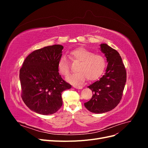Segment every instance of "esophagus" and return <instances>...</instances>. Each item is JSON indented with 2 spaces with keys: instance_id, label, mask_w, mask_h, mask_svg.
<instances>
[{
  "instance_id": "1",
  "label": "esophagus",
  "mask_w": 148,
  "mask_h": 148,
  "mask_svg": "<svg viewBox=\"0 0 148 148\" xmlns=\"http://www.w3.org/2000/svg\"><path fill=\"white\" fill-rule=\"evenodd\" d=\"M73 88H76V89H83V86H77V85H73Z\"/></svg>"
}]
</instances>
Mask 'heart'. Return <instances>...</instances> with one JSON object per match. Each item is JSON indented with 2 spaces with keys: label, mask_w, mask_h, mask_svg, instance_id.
Wrapping results in <instances>:
<instances>
[{
  "label": "heart",
  "mask_w": 148,
  "mask_h": 148,
  "mask_svg": "<svg viewBox=\"0 0 148 148\" xmlns=\"http://www.w3.org/2000/svg\"><path fill=\"white\" fill-rule=\"evenodd\" d=\"M70 59L73 62H78V72L66 78L69 83L79 84L87 79L89 81L99 78L104 71L106 66L105 57L84 47H78L70 52ZM58 71L62 75L66 77L70 73V65L64 56H62L58 62Z\"/></svg>",
  "instance_id": "heart-1"
}]
</instances>
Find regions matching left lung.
<instances>
[{
    "label": "left lung",
    "instance_id": "left-lung-1",
    "mask_svg": "<svg viewBox=\"0 0 148 148\" xmlns=\"http://www.w3.org/2000/svg\"><path fill=\"white\" fill-rule=\"evenodd\" d=\"M108 63L105 75L89 85L91 99L85 102V107L92 113L102 114L114 109L122 99L127 80V72L119 53L107 44L100 45Z\"/></svg>",
    "mask_w": 148,
    "mask_h": 148
}]
</instances>
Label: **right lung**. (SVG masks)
<instances>
[{
    "label": "right lung",
    "instance_id": "1",
    "mask_svg": "<svg viewBox=\"0 0 148 148\" xmlns=\"http://www.w3.org/2000/svg\"><path fill=\"white\" fill-rule=\"evenodd\" d=\"M63 49L56 44L36 50L26 58L20 70L22 99L36 113H56L62 106V91L71 87L58 71Z\"/></svg>",
    "mask_w": 148,
    "mask_h": 148
}]
</instances>
